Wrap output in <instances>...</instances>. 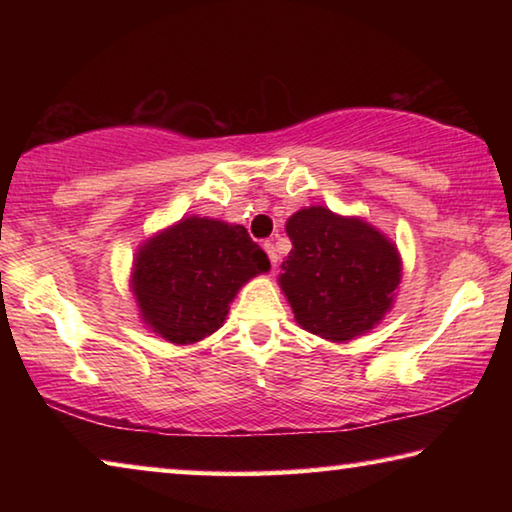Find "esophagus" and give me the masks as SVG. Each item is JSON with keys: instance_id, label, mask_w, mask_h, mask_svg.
Listing matches in <instances>:
<instances>
[{"instance_id": "1", "label": "esophagus", "mask_w": 512, "mask_h": 512, "mask_svg": "<svg viewBox=\"0 0 512 512\" xmlns=\"http://www.w3.org/2000/svg\"><path fill=\"white\" fill-rule=\"evenodd\" d=\"M264 250H266L268 259H271V264L275 266L277 264V253H275V246L271 244V241H264Z\"/></svg>"}]
</instances>
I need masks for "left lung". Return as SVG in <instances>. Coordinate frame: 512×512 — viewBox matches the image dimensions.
Returning <instances> with one entry per match:
<instances>
[{
  "label": "left lung",
  "mask_w": 512,
  "mask_h": 512,
  "mask_svg": "<svg viewBox=\"0 0 512 512\" xmlns=\"http://www.w3.org/2000/svg\"><path fill=\"white\" fill-rule=\"evenodd\" d=\"M291 253L277 284L296 323L332 343H348L375 329L402 282L395 241L361 216L323 205L302 207L287 219Z\"/></svg>",
  "instance_id": "left-lung-1"
}]
</instances>
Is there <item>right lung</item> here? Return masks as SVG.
Instances as JSON below:
<instances>
[{
  "label": "right lung",
  "mask_w": 512,
  "mask_h": 512,
  "mask_svg": "<svg viewBox=\"0 0 512 512\" xmlns=\"http://www.w3.org/2000/svg\"><path fill=\"white\" fill-rule=\"evenodd\" d=\"M271 262L244 225L183 216L144 239L131 291L142 323L173 345H194L225 323L230 302Z\"/></svg>",
  "instance_id": "right-lung-1"
}]
</instances>
